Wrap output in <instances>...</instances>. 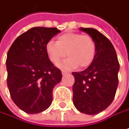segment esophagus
<instances>
[{
    "instance_id": "34e87169",
    "label": "esophagus",
    "mask_w": 129,
    "mask_h": 129,
    "mask_svg": "<svg viewBox=\"0 0 129 129\" xmlns=\"http://www.w3.org/2000/svg\"><path fill=\"white\" fill-rule=\"evenodd\" d=\"M61 73L63 75H66V74H69L68 72H66V71H62Z\"/></svg>"
}]
</instances>
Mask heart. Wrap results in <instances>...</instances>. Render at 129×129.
Returning <instances> with one entry per match:
<instances>
[{
  "mask_svg": "<svg viewBox=\"0 0 129 129\" xmlns=\"http://www.w3.org/2000/svg\"><path fill=\"white\" fill-rule=\"evenodd\" d=\"M46 52L50 61L57 64L67 56L68 58L59 64L62 68L71 70L75 68H86L94 59L96 43L89 35L66 32L57 37L56 43L49 41L46 45Z\"/></svg>",
  "mask_w": 129,
  "mask_h": 129,
  "instance_id": "obj_1",
  "label": "heart"
}]
</instances>
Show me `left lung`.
I'll list each match as a JSON object with an SVG mask.
<instances>
[{
	"label": "left lung",
	"mask_w": 129,
	"mask_h": 129,
	"mask_svg": "<svg viewBox=\"0 0 129 129\" xmlns=\"http://www.w3.org/2000/svg\"><path fill=\"white\" fill-rule=\"evenodd\" d=\"M92 37L96 43V54L89 67L73 72V101L78 111L96 115L110 105L117 89L119 63L111 42L93 28H80Z\"/></svg>",
	"instance_id": "obj_1"
}]
</instances>
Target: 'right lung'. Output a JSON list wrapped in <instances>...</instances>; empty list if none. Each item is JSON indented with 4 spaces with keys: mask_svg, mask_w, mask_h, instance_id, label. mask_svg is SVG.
Returning a JSON list of instances; mask_svg holds the SVG:
<instances>
[{
    "mask_svg": "<svg viewBox=\"0 0 129 129\" xmlns=\"http://www.w3.org/2000/svg\"><path fill=\"white\" fill-rule=\"evenodd\" d=\"M60 32L56 28L33 27L18 37L8 52V89L13 102L28 114L48 108L53 89L61 80V71L46 52L47 44Z\"/></svg>",
    "mask_w": 129,
    "mask_h": 129,
    "instance_id": "1",
    "label": "right lung"
}]
</instances>
